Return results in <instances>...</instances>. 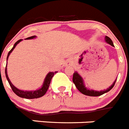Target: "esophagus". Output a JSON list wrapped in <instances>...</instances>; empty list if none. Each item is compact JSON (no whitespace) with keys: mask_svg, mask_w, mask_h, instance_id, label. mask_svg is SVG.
<instances>
[{"mask_svg":"<svg viewBox=\"0 0 129 129\" xmlns=\"http://www.w3.org/2000/svg\"><path fill=\"white\" fill-rule=\"evenodd\" d=\"M72 61H71V60H68V61H67L66 62V66H72Z\"/></svg>","mask_w":129,"mask_h":129,"instance_id":"1","label":"esophagus"}]
</instances>
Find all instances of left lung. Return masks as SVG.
<instances>
[{
  "label": "left lung",
  "mask_w": 129,
  "mask_h": 129,
  "mask_svg": "<svg viewBox=\"0 0 129 129\" xmlns=\"http://www.w3.org/2000/svg\"><path fill=\"white\" fill-rule=\"evenodd\" d=\"M105 41L106 43L110 44V45H112V47H114V44H113V42L112 41V40L109 37L105 36ZM117 80V78H116ZM116 80L114 82V83L110 86L108 89H105V90H103V91H95V90H93V89H89L88 88H87L85 86L84 84V80L82 78L81 76L77 72H75L73 73V83L75 84V86L77 87V88L78 89V90L80 92H81L82 93L84 94V95H86L88 96H92V97H97V96H100L103 94L109 91L110 89H112V88L115 85L116 83Z\"/></svg>",
  "instance_id": "1"
}]
</instances>
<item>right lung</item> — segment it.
<instances>
[{
    "instance_id": "right-lung-1",
    "label": "right lung",
    "mask_w": 129,
    "mask_h": 129,
    "mask_svg": "<svg viewBox=\"0 0 129 129\" xmlns=\"http://www.w3.org/2000/svg\"><path fill=\"white\" fill-rule=\"evenodd\" d=\"M36 36H31V37H28L27 38L26 40H30V39H34V38H36ZM23 40H18L17 41L16 43L14 44L13 45V48L11 49L10 52H8V56H7V59L6 60H8V57L10 54L11 52L13 51V50L15 49V47H16L18 43L21 42ZM7 67V66H6ZM6 67V69H5V74H6V78H7L9 84L10 85L11 88H12V90L15 94H16L17 95L19 96L20 97H22V98H25V99H37V98H40V97H42L46 93L47 91L49 89V87L50 86V83H51V79L53 77L54 75L56 74V73H58V71H55V72H49V73L46 76L44 80V82H43V85H42V87H41L40 89H37V90H35V91H23V90H21V89H19L18 88H17L16 87L13 86V84H12L11 81L9 79V77L8 76V74H7V68Z\"/></svg>"
}]
</instances>
